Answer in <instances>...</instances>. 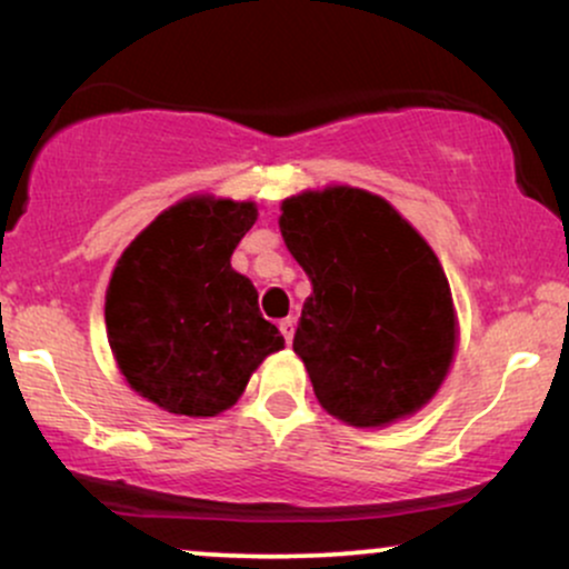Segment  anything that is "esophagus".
I'll use <instances>...</instances> for the list:
<instances>
[{
	"label": "esophagus",
	"mask_w": 569,
	"mask_h": 569,
	"mask_svg": "<svg viewBox=\"0 0 569 569\" xmlns=\"http://www.w3.org/2000/svg\"><path fill=\"white\" fill-rule=\"evenodd\" d=\"M278 329H280V335H283L286 342H291L293 329H297V321H293V318H283V321L278 323Z\"/></svg>",
	"instance_id": "esophagus-1"
}]
</instances>
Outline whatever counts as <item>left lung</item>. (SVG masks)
Masks as SVG:
<instances>
[{"mask_svg": "<svg viewBox=\"0 0 569 569\" xmlns=\"http://www.w3.org/2000/svg\"><path fill=\"white\" fill-rule=\"evenodd\" d=\"M278 224L312 283L293 352L318 403L352 428L420 411L457 350L452 291L433 248L388 200L358 187L291 194Z\"/></svg>", "mask_w": 569, "mask_h": 569, "instance_id": "1", "label": "left lung"}]
</instances>
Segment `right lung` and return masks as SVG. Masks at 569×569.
Instances as JSON below:
<instances>
[{"mask_svg": "<svg viewBox=\"0 0 569 569\" xmlns=\"http://www.w3.org/2000/svg\"><path fill=\"white\" fill-rule=\"evenodd\" d=\"M259 211L251 200L192 194L130 240L109 278V348L141 398L168 415L217 417L283 337L259 293L232 270Z\"/></svg>", "mask_w": 569, "mask_h": 569, "instance_id": "obj_1", "label": "right lung"}]
</instances>
